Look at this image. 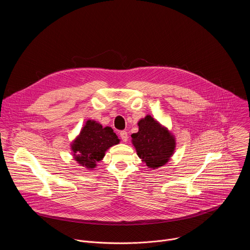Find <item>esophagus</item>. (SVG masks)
I'll use <instances>...</instances> for the list:
<instances>
[{
  "label": "esophagus",
  "instance_id": "34e87169",
  "mask_svg": "<svg viewBox=\"0 0 250 250\" xmlns=\"http://www.w3.org/2000/svg\"><path fill=\"white\" fill-rule=\"evenodd\" d=\"M120 136H121V138H122V140L123 141H127V139H128V135H127V132L125 131V130H123V131H121L120 132Z\"/></svg>",
  "mask_w": 250,
  "mask_h": 250
}]
</instances>
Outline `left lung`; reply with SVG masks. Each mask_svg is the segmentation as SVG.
<instances>
[{
    "label": "left lung",
    "mask_w": 250,
    "mask_h": 250,
    "mask_svg": "<svg viewBox=\"0 0 250 250\" xmlns=\"http://www.w3.org/2000/svg\"><path fill=\"white\" fill-rule=\"evenodd\" d=\"M131 138L139 158L152 169L167 163L175 148L173 136L150 116L139 121L138 132Z\"/></svg>",
    "instance_id": "obj_1"
}]
</instances>
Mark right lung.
<instances>
[{"label":"right lung","instance_id":"add662e5","mask_svg":"<svg viewBox=\"0 0 250 250\" xmlns=\"http://www.w3.org/2000/svg\"><path fill=\"white\" fill-rule=\"evenodd\" d=\"M119 141L113 128L88 121L72 145V150L78 163L92 169L104 156L105 150L118 145Z\"/></svg>","mask_w":250,"mask_h":250}]
</instances>
